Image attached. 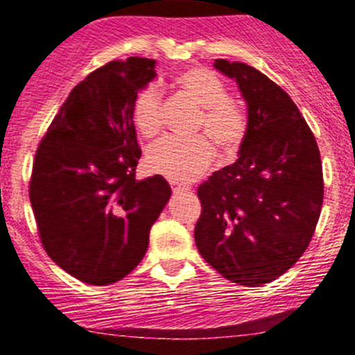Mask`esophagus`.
Here are the masks:
<instances>
[{
  "instance_id": "1",
  "label": "esophagus",
  "mask_w": 355,
  "mask_h": 355,
  "mask_svg": "<svg viewBox=\"0 0 355 355\" xmlns=\"http://www.w3.org/2000/svg\"><path fill=\"white\" fill-rule=\"evenodd\" d=\"M190 190L189 185H177V183H173V191H187Z\"/></svg>"
}]
</instances>
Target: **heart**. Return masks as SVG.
<instances>
[{
	"mask_svg": "<svg viewBox=\"0 0 355 355\" xmlns=\"http://www.w3.org/2000/svg\"><path fill=\"white\" fill-rule=\"evenodd\" d=\"M173 87L182 98L202 108L195 133L202 137L191 140L164 138L150 146L146 165L152 172L164 175L172 182L187 183L209 168L214 160V149L222 158H232L245 140L248 120L245 112L230 100L227 85L215 73L205 68H189L173 78ZM133 121L138 132L153 137L162 128V100L153 87H146L133 103Z\"/></svg>",
	"mask_w": 355,
	"mask_h": 355,
	"instance_id": "heart-1",
	"label": "heart"
}]
</instances>
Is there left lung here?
Wrapping results in <instances>:
<instances>
[{"label": "left lung", "mask_w": 355, "mask_h": 355, "mask_svg": "<svg viewBox=\"0 0 355 355\" xmlns=\"http://www.w3.org/2000/svg\"><path fill=\"white\" fill-rule=\"evenodd\" d=\"M247 103L235 164L198 187V252L220 275L257 287L288 270L311 243L324 200L315 137L279 85L240 61L215 60Z\"/></svg>", "instance_id": "left-lung-1"}]
</instances>
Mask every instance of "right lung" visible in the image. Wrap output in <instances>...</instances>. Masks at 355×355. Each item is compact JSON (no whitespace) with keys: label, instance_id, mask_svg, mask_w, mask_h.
Masks as SVG:
<instances>
[{"label":"right lung","instance_id":"obj_1","mask_svg":"<svg viewBox=\"0 0 355 355\" xmlns=\"http://www.w3.org/2000/svg\"><path fill=\"white\" fill-rule=\"evenodd\" d=\"M157 61H110L80 81L36 150L30 202L56 266L92 285L118 282L148 248L172 189L162 175L137 180L133 103Z\"/></svg>","mask_w":355,"mask_h":355}]
</instances>
